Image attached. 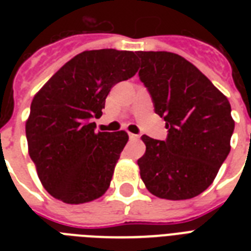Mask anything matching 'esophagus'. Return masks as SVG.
Listing matches in <instances>:
<instances>
[{"label": "esophagus", "instance_id": "esophagus-1", "mask_svg": "<svg viewBox=\"0 0 251 251\" xmlns=\"http://www.w3.org/2000/svg\"><path fill=\"white\" fill-rule=\"evenodd\" d=\"M129 138L131 139V141H138L139 139V135H137V134H129Z\"/></svg>", "mask_w": 251, "mask_h": 251}]
</instances>
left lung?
<instances>
[{
    "mask_svg": "<svg viewBox=\"0 0 251 251\" xmlns=\"http://www.w3.org/2000/svg\"><path fill=\"white\" fill-rule=\"evenodd\" d=\"M138 57L139 79L168 129L165 141L142 137L141 178L159 198H194L214 182L230 151V104L183 57L171 52H138Z\"/></svg>",
    "mask_w": 251,
    "mask_h": 251,
    "instance_id": "obj_1",
    "label": "left lung"
}]
</instances>
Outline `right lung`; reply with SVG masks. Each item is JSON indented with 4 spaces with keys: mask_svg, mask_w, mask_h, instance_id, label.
<instances>
[{
    "mask_svg": "<svg viewBox=\"0 0 251 251\" xmlns=\"http://www.w3.org/2000/svg\"><path fill=\"white\" fill-rule=\"evenodd\" d=\"M134 52L86 50L66 62L31 102L25 122L29 157L49 194L69 204L100 198L129 141L125 131H95L105 99L135 75Z\"/></svg>",
    "mask_w": 251,
    "mask_h": 251,
    "instance_id": "add662e5",
    "label": "right lung"
}]
</instances>
